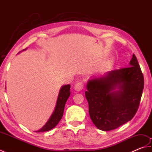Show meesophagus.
Returning a JSON list of instances; mask_svg holds the SVG:
<instances>
[{
    "label": "esophagus",
    "instance_id": "1",
    "mask_svg": "<svg viewBox=\"0 0 152 152\" xmlns=\"http://www.w3.org/2000/svg\"><path fill=\"white\" fill-rule=\"evenodd\" d=\"M84 88V84H83V83L82 82H78L77 83H76V85L74 86V89H75L76 91H80L82 90Z\"/></svg>",
    "mask_w": 152,
    "mask_h": 152
}]
</instances>
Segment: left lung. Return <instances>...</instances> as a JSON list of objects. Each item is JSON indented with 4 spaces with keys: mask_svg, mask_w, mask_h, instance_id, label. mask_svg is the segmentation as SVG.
<instances>
[{
    "mask_svg": "<svg viewBox=\"0 0 152 152\" xmlns=\"http://www.w3.org/2000/svg\"><path fill=\"white\" fill-rule=\"evenodd\" d=\"M144 86L143 74L134 54L130 66L89 80L85 95L93 124L99 129L107 131L130 121L139 107ZM117 86L121 90L112 92Z\"/></svg>",
    "mask_w": 152,
    "mask_h": 152,
    "instance_id": "obj_1",
    "label": "left lung"
}]
</instances>
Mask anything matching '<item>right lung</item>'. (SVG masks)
Returning <instances> with one entry per match:
<instances>
[{"instance_id": "1", "label": "right lung", "mask_w": 152, "mask_h": 152, "mask_svg": "<svg viewBox=\"0 0 152 152\" xmlns=\"http://www.w3.org/2000/svg\"><path fill=\"white\" fill-rule=\"evenodd\" d=\"M70 85H66L62 87L59 91V96H58L56 109H55L53 114L42 128L35 132L40 133V132L50 131L58 124V123L60 121L63 117L65 103L70 95Z\"/></svg>"}]
</instances>
